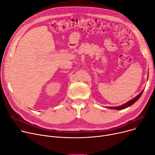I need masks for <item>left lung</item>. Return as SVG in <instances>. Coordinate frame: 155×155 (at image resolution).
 Segmentation results:
<instances>
[{"mask_svg": "<svg viewBox=\"0 0 155 155\" xmlns=\"http://www.w3.org/2000/svg\"><path fill=\"white\" fill-rule=\"evenodd\" d=\"M143 92V91H142L141 93H140L137 96H136V97H134L133 99L130 100V101H128V103H125V104H123V105H121V106H120L110 107H109V108H110V109H114V110H123V109H125V108H126V107H128L131 106L133 104H134L136 101H137V100H138V99L140 97V96H141Z\"/></svg>", "mask_w": 155, "mask_h": 155, "instance_id": "left-lung-1", "label": "left lung"}]
</instances>
